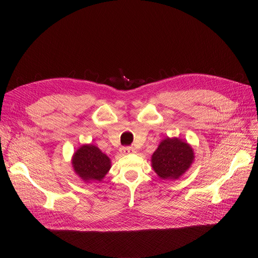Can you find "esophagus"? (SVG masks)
Returning <instances> with one entry per match:
<instances>
[{"instance_id": "1", "label": "esophagus", "mask_w": 258, "mask_h": 258, "mask_svg": "<svg viewBox=\"0 0 258 258\" xmlns=\"http://www.w3.org/2000/svg\"><path fill=\"white\" fill-rule=\"evenodd\" d=\"M120 153L122 155H127L131 153H134V148L131 146H124V147H121L120 148Z\"/></svg>"}]
</instances>
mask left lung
Wrapping results in <instances>:
<instances>
[{
  "label": "left lung",
  "instance_id": "8db88e82",
  "mask_svg": "<svg viewBox=\"0 0 258 258\" xmlns=\"http://www.w3.org/2000/svg\"><path fill=\"white\" fill-rule=\"evenodd\" d=\"M195 159L188 143L179 138H166L152 156V166L163 180H178L190 167Z\"/></svg>",
  "mask_w": 258,
  "mask_h": 258
}]
</instances>
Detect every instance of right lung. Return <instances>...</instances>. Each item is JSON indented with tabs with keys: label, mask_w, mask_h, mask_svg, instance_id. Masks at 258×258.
Masks as SVG:
<instances>
[{
	"label": "right lung",
	"mask_w": 258,
	"mask_h": 258,
	"mask_svg": "<svg viewBox=\"0 0 258 258\" xmlns=\"http://www.w3.org/2000/svg\"><path fill=\"white\" fill-rule=\"evenodd\" d=\"M74 171L85 182H100L111 168V160L97 146H80L72 158Z\"/></svg>",
	"instance_id": "right-lung-1"
}]
</instances>
